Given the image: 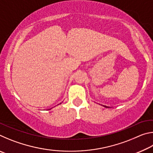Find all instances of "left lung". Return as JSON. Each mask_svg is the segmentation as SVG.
<instances>
[{"label": "left lung", "mask_w": 153, "mask_h": 153, "mask_svg": "<svg viewBox=\"0 0 153 153\" xmlns=\"http://www.w3.org/2000/svg\"><path fill=\"white\" fill-rule=\"evenodd\" d=\"M105 107H106V108H108V107H107V106H104Z\"/></svg>", "instance_id": "1"}]
</instances>
